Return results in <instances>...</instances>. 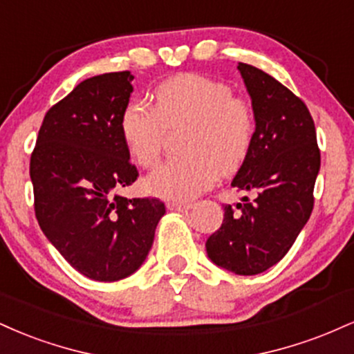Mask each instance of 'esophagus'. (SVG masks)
Returning a JSON list of instances; mask_svg holds the SVG:
<instances>
[{
  "label": "esophagus",
  "mask_w": 354,
  "mask_h": 354,
  "mask_svg": "<svg viewBox=\"0 0 354 354\" xmlns=\"http://www.w3.org/2000/svg\"><path fill=\"white\" fill-rule=\"evenodd\" d=\"M191 203H181V201H168L166 203V208L169 211H185L191 208Z\"/></svg>",
  "instance_id": "1"
}]
</instances>
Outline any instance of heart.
Segmentation results:
<instances>
[{"mask_svg": "<svg viewBox=\"0 0 354 354\" xmlns=\"http://www.w3.org/2000/svg\"><path fill=\"white\" fill-rule=\"evenodd\" d=\"M188 126L185 156L166 161L145 180L149 194L168 201H189L245 163L254 140V111L250 100L233 95L230 84L209 76L185 73L154 89V106L133 100L121 113L126 149L143 168L160 161L166 129Z\"/></svg>", "mask_w": 354, "mask_h": 354, "instance_id": "heart-1", "label": "heart"}]
</instances>
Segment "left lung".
<instances>
[{
	"label": "left lung",
	"mask_w": 354,
	"mask_h": 354,
	"mask_svg": "<svg viewBox=\"0 0 354 354\" xmlns=\"http://www.w3.org/2000/svg\"><path fill=\"white\" fill-rule=\"evenodd\" d=\"M254 111V140L231 186L256 198L225 206L221 228L206 241L214 265L259 274L290 251L310 219L321 156L306 104L268 73L239 63Z\"/></svg>",
	"instance_id": "8db88e82"
}]
</instances>
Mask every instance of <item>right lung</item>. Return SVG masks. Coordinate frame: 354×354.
I'll return each instance as SVG.
<instances>
[{"label": "right lung", "instance_id": "obj_1", "mask_svg": "<svg viewBox=\"0 0 354 354\" xmlns=\"http://www.w3.org/2000/svg\"><path fill=\"white\" fill-rule=\"evenodd\" d=\"M133 78L120 71L81 81L46 113L31 154L39 228L76 271L95 281L135 273L166 213L156 198L128 200L116 193L138 178L120 128Z\"/></svg>", "mask_w": 354, "mask_h": 354}]
</instances>
